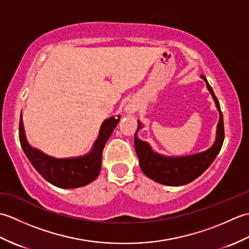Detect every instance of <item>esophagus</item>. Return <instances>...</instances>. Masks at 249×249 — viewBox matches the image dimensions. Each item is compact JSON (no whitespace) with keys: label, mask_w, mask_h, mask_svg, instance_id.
<instances>
[{"label":"esophagus","mask_w":249,"mask_h":249,"mask_svg":"<svg viewBox=\"0 0 249 249\" xmlns=\"http://www.w3.org/2000/svg\"><path fill=\"white\" fill-rule=\"evenodd\" d=\"M125 110H126V112H127V113H134L135 111L137 110V107H136V105L129 104V105H127V107L125 108Z\"/></svg>","instance_id":"34e87169"}]
</instances>
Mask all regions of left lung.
<instances>
[{
	"label": "left lung",
	"instance_id": "left-lung-1",
	"mask_svg": "<svg viewBox=\"0 0 249 249\" xmlns=\"http://www.w3.org/2000/svg\"><path fill=\"white\" fill-rule=\"evenodd\" d=\"M202 78L206 82V87L212 94L216 107L219 111L220 118L217 125V136H216L215 143L208 151L199 153V154L169 158L153 152L150 145L146 142L138 139L137 133H135V147L139 158L141 170L153 181L162 185H168V186H181V185L193 182L210 167L223 146L225 139L223 112H221L219 102L215 96L212 88L203 75ZM139 128H141V124L138 122L137 130Z\"/></svg>",
	"mask_w": 249,
	"mask_h": 249
}]
</instances>
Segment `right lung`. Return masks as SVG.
I'll use <instances>...</instances> for the list:
<instances>
[{
  "mask_svg": "<svg viewBox=\"0 0 249 249\" xmlns=\"http://www.w3.org/2000/svg\"><path fill=\"white\" fill-rule=\"evenodd\" d=\"M120 116L106 120L100 127V133L95 141L93 151L78 158L59 160L33 149L25 138L23 122L20 116L19 140L26 157L46 181L60 188H76L91 183L98 177L102 169L103 150L106 142L118 125Z\"/></svg>",
  "mask_w": 249,
  "mask_h": 249,
  "instance_id": "obj_1",
  "label": "right lung"
}]
</instances>
